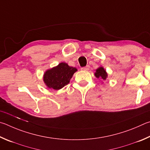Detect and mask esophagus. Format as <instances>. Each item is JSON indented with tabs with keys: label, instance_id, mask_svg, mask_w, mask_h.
I'll return each mask as SVG.
<instances>
[{
	"label": "esophagus",
	"instance_id": "esophagus-1",
	"mask_svg": "<svg viewBox=\"0 0 150 150\" xmlns=\"http://www.w3.org/2000/svg\"><path fill=\"white\" fill-rule=\"evenodd\" d=\"M89 69H90V67H89V66H86L85 67L82 68V70H83V71H88L89 70Z\"/></svg>",
	"mask_w": 150,
	"mask_h": 150
}]
</instances>
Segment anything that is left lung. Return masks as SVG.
Returning <instances> with one entry per match:
<instances>
[{
  "mask_svg": "<svg viewBox=\"0 0 150 150\" xmlns=\"http://www.w3.org/2000/svg\"><path fill=\"white\" fill-rule=\"evenodd\" d=\"M94 75H95L96 78H101L103 80H105L107 76H108V74H107L106 70L104 69L103 67H99L98 68H97Z\"/></svg>",
  "mask_w": 150,
  "mask_h": 150,
  "instance_id": "left-lung-1",
  "label": "left lung"
}]
</instances>
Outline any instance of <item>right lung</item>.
<instances>
[{"label": "right lung", "instance_id": "right-lung-1", "mask_svg": "<svg viewBox=\"0 0 150 150\" xmlns=\"http://www.w3.org/2000/svg\"><path fill=\"white\" fill-rule=\"evenodd\" d=\"M78 70L75 67L68 66L67 63L60 62L56 67L45 72L43 82L47 88L59 90L70 82L74 74Z\"/></svg>", "mask_w": 150, "mask_h": 150}]
</instances>
